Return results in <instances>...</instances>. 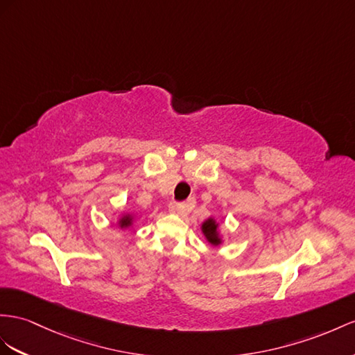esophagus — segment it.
<instances>
[{
    "label": "esophagus",
    "mask_w": 355,
    "mask_h": 355,
    "mask_svg": "<svg viewBox=\"0 0 355 355\" xmlns=\"http://www.w3.org/2000/svg\"><path fill=\"white\" fill-rule=\"evenodd\" d=\"M190 210H192V202H171L169 204V211L172 214H187Z\"/></svg>",
    "instance_id": "esophagus-1"
}]
</instances>
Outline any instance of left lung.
Listing matches in <instances>:
<instances>
[{"label": "left lung", "instance_id": "obj_1", "mask_svg": "<svg viewBox=\"0 0 355 355\" xmlns=\"http://www.w3.org/2000/svg\"><path fill=\"white\" fill-rule=\"evenodd\" d=\"M202 234L205 235V239L208 243H211L213 246H219V244L222 243V239L219 235V225H217V222L213 219V217H210V219H207L204 223H202Z\"/></svg>", "mask_w": 355, "mask_h": 355}]
</instances>
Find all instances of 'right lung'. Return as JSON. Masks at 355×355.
Listing matches in <instances>:
<instances>
[{"label":"right lung","mask_w":355,"mask_h":355,"mask_svg":"<svg viewBox=\"0 0 355 355\" xmlns=\"http://www.w3.org/2000/svg\"><path fill=\"white\" fill-rule=\"evenodd\" d=\"M132 223H133V216L132 214H124V216H121V219L118 220L120 228H129Z\"/></svg>","instance_id":"1"}]
</instances>
